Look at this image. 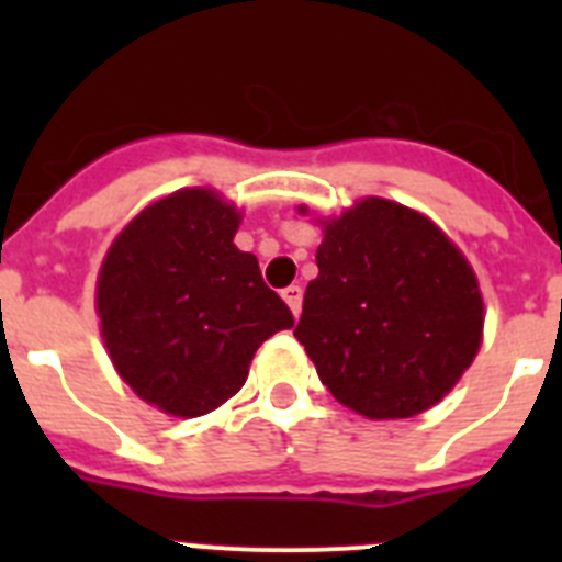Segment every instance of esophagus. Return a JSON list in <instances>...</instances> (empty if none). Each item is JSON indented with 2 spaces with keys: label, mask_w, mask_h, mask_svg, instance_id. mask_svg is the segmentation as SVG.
Returning a JSON list of instances; mask_svg holds the SVG:
<instances>
[{
  "label": "esophagus",
  "mask_w": 562,
  "mask_h": 562,
  "mask_svg": "<svg viewBox=\"0 0 562 562\" xmlns=\"http://www.w3.org/2000/svg\"><path fill=\"white\" fill-rule=\"evenodd\" d=\"M281 297L286 301V306L292 310V315H301V304H304V290L301 286H286L284 292H281Z\"/></svg>",
  "instance_id": "esophagus-1"
}]
</instances>
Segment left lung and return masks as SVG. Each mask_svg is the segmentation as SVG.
Instances as JSON below:
<instances>
[{
	"label": "left lung",
	"instance_id": "8db88e82",
	"mask_svg": "<svg viewBox=\"0 0 562 562\" xmlns=\"http://www.w3.org/2000/svg\"><path fill=\"white\" fill-rule=\"evenodd\" d=\"M315 222L324 241L297 342L329 394L355 414H425L456 389L484 340L473 265L430 216L382 196Z\"/></svg>",
	"mask_w": 562,
	"mask_h": 562
}]
</instances>
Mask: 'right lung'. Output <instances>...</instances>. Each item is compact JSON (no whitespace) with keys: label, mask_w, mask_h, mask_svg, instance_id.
Returning a JSON list of instances; mask_svg holds the SVG:
<instances>
[{"label":"right lung","mask_w":562,"mask_h":562,"mask_svg":"<svg viewBox=\"0 0 562 562\" xmlns=\"http://www.w3.org/2000/svg\"><path fill=\"white\" fill-rule=\"evenodd\" d=\"M241 211L207 186L128 220L98 270L95 312L114 371L168 416L193 419L241 391L258 346L292 329L258 258L233 245Z\"/></svg>","instance_id":"add662e5"}]
</instances>
